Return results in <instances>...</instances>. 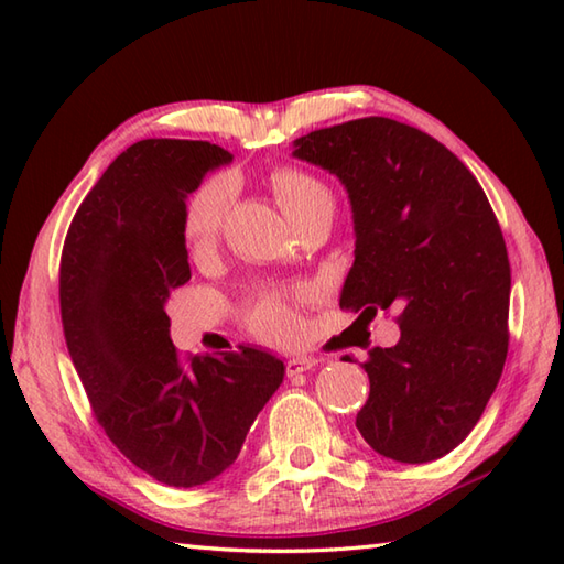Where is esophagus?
I'll list each match as a JSON object with an SVG mask.
<instances>
[{
	"instance_id": "1",
	"label": "esophagus",
	"mask_w": 564,
	"mask_h": 564,
	"mask_svg": "<svg viewBox=\"0 0 564 564\" xmlns=\"http://www.w3.org/2000/svg\"><path fill=\"white\" fill-rule=\"evenodd\" d=\"M317 361L313 356H293L285 361V373L289 376H297V373H305V370L313 368Z\"/></svg>"
}]
</instances>
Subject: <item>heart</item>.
<instances>
[{"mask_svg": "<svg viewBox=\"0 0 564 564\" xmlns=\"http://www.w3.org/2000/svg\"><path fill=\"white\" fill-rule=\"evenodd\" d=\"M273 194L279 198L283 210L293 220L303 213L313 210L319 203H334L332 191L325 182H319L305 170L297 166H281L271 176ZM235 198V178L232 174H215L198 184L184 203L182 210V237L191 254H206L215 247L223 230V220L230 203ZM251 327L267 341L289 344L301 334V315L295 305L283 295H269L251 310Z\"/></svg>", "mask_w": 564, "mask_h": 564, "instance_id": "1", "label": "heart"}]
</instances>
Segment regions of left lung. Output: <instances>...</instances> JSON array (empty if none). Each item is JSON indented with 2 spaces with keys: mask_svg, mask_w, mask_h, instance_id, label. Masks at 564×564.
Listing matches in <instances>:
<instances>
[{
  "mask_svg": "<svg viewBox=\"0 0 564 564\" xmlns=\"http://www.w3.org/2000/svg\"><path fill=\"white\" fill-rule=\"evenodd\" d=\"M293 148L349 191L356 259L341 310H394L402 329L361 364L370 394L356 429L386 458L436 460L470 434L507 361L511 267L497 215L446 145L392 118L313 130Z\"/></svg>",
  "mask_w": 564,
  "mask_h": 564,
  "instance_id": "left-lung-1",
  "label": "left lung"
}]
</instances>
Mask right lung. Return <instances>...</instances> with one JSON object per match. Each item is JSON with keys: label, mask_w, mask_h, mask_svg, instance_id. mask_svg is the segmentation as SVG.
I'll return each instance as SVG.
<instances>
[{"label": "right lung", "mask_w": 564, "mask_h": 564, "mask_svg": "<svg viewBox=\"0 0 564 564\" xmlns=\"http://www.w3.org/2000/svg\"><path fill=\"white\" fill-rule=\"evenodd\" d=\"M232 154L203 140L130 145L82 200L59 259L67 351L99 426L170 487L215 480L283 382V361L239 346L188 356L170 339L166 301L191 279L188 194Z\"/></svg>", "instance_id": "add662e5"}]
</instances>
